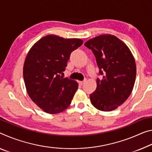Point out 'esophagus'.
Here are the masks:
<instances>
[{
  "label": "esophagus",
  "mask_w": 152,
  "mask_h": 152,
  "mask_svg": "<svg viewBox=\"0 0 152 152\" xmlns=\"http://www.w3.org/2000/svg\"><path fill=\"white\" fill-rule=\"evenodd\" d=\"M86 82V80H83V81H79L78 83H79V84H80V85H83V84H85V83Z\"/></svg>",
  "instance_id": "esophagus-1"
}]
</instances>
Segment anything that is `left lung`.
<instances>
[{
	"label": "left lung",
	"instance_id": "obj_1",
	"mask_svg": "<svg viewBox=\"0 0 152 152\" xmlns=\"http://www.w3.org/2000/svg\"><path fill=\"white\" fill-rule=\"evenodd\" d=\"M85 46L92 50L102 79L90 95L93 105L99 110L110 112L121 105L131 95L136 78L134 57L124 42L112 34L88 40Z\"/></svg>",
	"mask_w": 152,
	"mask_h": 152
}]
</instances>
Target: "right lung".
<instances>
[{
  "label": "right lung",
  "mask_w": 152,
  "mask_h": 152,
  "mask_svg": "<svg viewBox=\"0 0 152 152\" xmlns=\"http://www.w3.org/2000/svg\"><path fill=\"white\" fill-rule=\"evenodd\" d=\"M83 43L79 38L50 34L40 38L28 53L23 68L26 91L33 102L48 114L62 112L70 105L78 84L61 74L71 53Z\"/></svg>",
  "instance_id": "obj_1"
}]
</instances>
